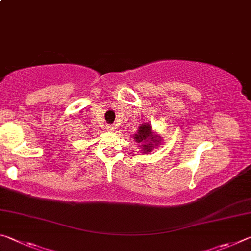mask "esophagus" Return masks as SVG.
I'll list each match as a JSON object with an SVG mask.
<instances>
[{
	"label": "esophagus",
	"instance_id": "esophagus-1",
	"mask_svg": "<svg viewBox=\"0 0 251 251\" xmlns=\"http://www.w3.org/2000/svg\"><path fill=\"white\" fill-rule=\"evenodd\" d=\"M106 129H107L108 131H114V127H113V126H110V125H108L107 127H106Z\"/></svg>",
	"mask_w": 251,
	"mask_h": 251
}]
</instances>
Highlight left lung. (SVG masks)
<instances>
[{"label": "left lung", "instance_id": "left-lung-1", "mask_svg": "<svg viewBox=\"0 0 251 251\" xmlns=\"http://www.w3.org/2000/svg\"><path fill=\"white\" fill-rule=\"evenodd\" d=\"M134 141L142 144L138 147H142L141 150L143 152L150 154L154 148L159 146L160 136L152 131V127L150 123H143L134 135Z\"/></svg>", "mask_w": 251, "mask_h": 251}]
</instances>
